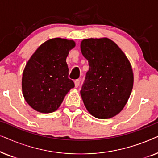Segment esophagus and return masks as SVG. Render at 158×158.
<instances>
[{"mask_svg": "<svg viewBox=\"0 0 158 158\" xmlns=\"http://www.w3.org/2000/svg\"><path fill=\"white\" fill-rule=\"evenodd\" d=\"M80 83H81V81H80L79 79L75 80V88L78 87L79 85H80Z\"/></svg>", "mask_w": 158, "mask_h": 158, "instance_id": "esophagus-1", "label": "esophagus"}]
</instances>
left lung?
Here are the masks:
<instances>
[{
    "label": "left lung",
    "instance_id": "1",
    "mask_svg": "<svg viewBox=\"0 0 158 158\" xmlns=\"http://www.w3.org/2000/svg\"><path fill=\"white\" fill-rule=\"evenodd\" d=\"M81 49L89 64L81 90L86 109L101 119L117 115L132 90L130 62L118 45L108 38L83 40Z\"/></svg>",
    "mask_w": 158,
    "mask_h": 158
}]
</instances>
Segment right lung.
<instances>
[{
  "mask_svg": "<svg viewBox=\"0 0 158 158\" xmlns=\"http://www.w3.org/2000/svg\"><path fill=\"white\" fill-rule=\"evenodd\" d=\"M75 46L73 40L51 39L32 55L22 76L23 97L32 109L44 114L54 112L75 87L68 77L66 62L69 52Z\"/></svg>",
  "mask_w": 158,
  "mask_h": 158,
  "instance_id": "obj_1",
  "label": "right lung"
}]
</instances>
